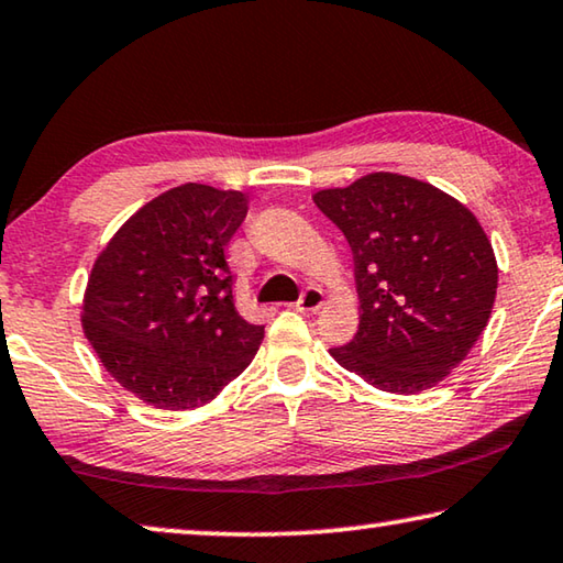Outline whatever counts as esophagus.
Returning <instances> with one entry per match:
<instances>
[{
    "instance_id": "1",
    "label": "esophagus",
    "mask_w": 563,
    "mask_h": 563,
    "mask_svg": "<svg viewBox=\"0 0 563 563\" xmlns=\"http://www.w3.org/2000/svg\"><path fill=\"white\" fill-rule=\"evenodd\" d=\"M323 302H325L323 290H320V288H306V290H302L300 300L296 302V310H300V313H316V310L323 308Z\"/></svg>"
}]
</instances>
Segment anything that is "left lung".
I'll use <instances>...</instances> for the list:
<instances>
[{
  "label": "left lung",
  "instance_id": "obj_1",
  "mask_svg": "<svg viewBox=\"0 0 563 563\" xmlns=\"http://www.w3.org/2000/svg\"><path fill=\"white\" fill-rule=\"evenodd\" d=\"M313 200L353 250L361 323L330 355L388 394H421L488 325L498 265L478 218L416 177L371 173Z\"/></svg>",
  "mask_w": 563,
  "mask_h": 563
}]
</instances>
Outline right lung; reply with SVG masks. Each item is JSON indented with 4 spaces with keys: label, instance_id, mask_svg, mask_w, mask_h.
<instances>
[{
    "label": "right lung",
    "instance_id": "add662e5",
    "mask_svg": "<svg viewBox=\"0 0 563 563\" xmlns=\"http://www.w3.org/2000/svg\"><path fill=\"white\" fill-rule=\"evenodd\" d=\"M245 216V192L185 183L142 205L97 255L82 330L142 404L200 408L255 358L265 328L238 313L225 263Z\"/></svg>",
    "mask_w": 563,
    "mask_h": 563
}]
</instances>
